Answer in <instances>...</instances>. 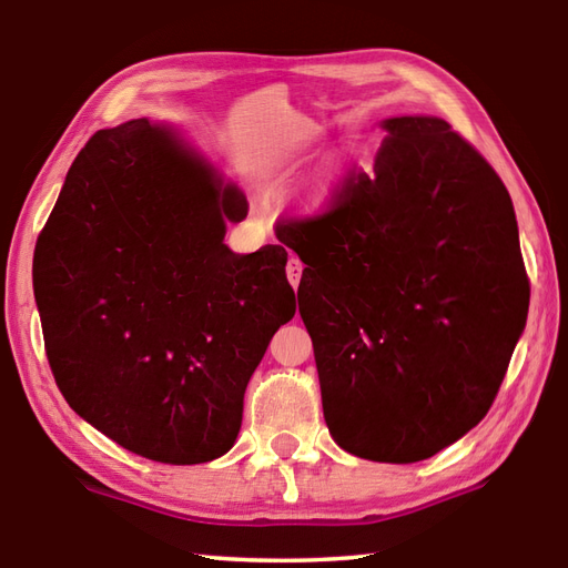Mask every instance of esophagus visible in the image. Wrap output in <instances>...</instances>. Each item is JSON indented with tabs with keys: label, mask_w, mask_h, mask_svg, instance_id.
<instances>
[{
	"label": "esophagus",
	"mask_w": 568,
	"mask_h": 568,
	"mask_svg": "<svg viewBox=\"0 0 568 568\" xmlns=\"http://www.w3.org/2000/svg\"><path fill=\"white\" fill-rule=\"evenodd\" d=\"M287 281H291L293 287L300 285V275H303V263H300V258H295V255H291V261H287Z\"/></svg>",
	"instance_id": "esophagus-1"
}]
</instances>
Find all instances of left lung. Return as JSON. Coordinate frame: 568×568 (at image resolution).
<instances>
[{
  "mask_svg": "<svg viewBox=\"0 0 568 568\" xmlns=\"http://www.w3.org/2000/svg\"><path fill=\"white\" fill-rule=\"evenodd\" d=\"M382 128L374 170L275 236L307 265L297 305L332 438L357 458L418 463L490 410L529 277L513 199L483 154L440 118Z\"/></svg>",
  "mask_w": 568,
  "mask_h": 568,
  "instance_id": "1",
  "label": "left lung"
}]
</instances>
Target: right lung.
<instances>
[{
    "instance_id": "obj_1",
    "label": "right lung",
    "mask_w": 568,
    "mask_h": 568,
    "mask_svg": "<svg viewBox=\"0 0 568 568\" xmlns=\"http://www.w3.org/2000/svg\"><path fill=\"white\" fill-rule=\"evenodd\" d=\"M246 196L144 118L78 152L33 251L43 347L78 416L142 458L229 453L243 394L295 315L287 251L239 255Z\"/></svg>"
}]
</instances>
